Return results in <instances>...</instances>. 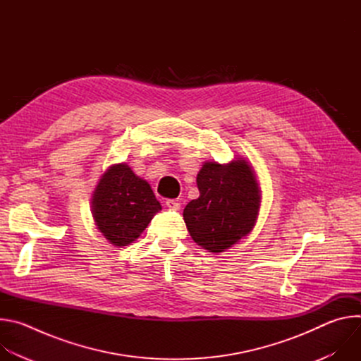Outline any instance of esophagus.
Wrapping results in <instances>:
<instances>
[{"label": "esophagus", "mask_w": 361, "mask_h": 361, "mask_svg": "<svg viewBox=\"0 0 361 361\" xmlns=\"http://www.w3.org/2000/svg\"><path fill=\"white\" fill-rule=\"evenodd\" d=\"M166 205L167 207L170 209V210H180V207H181V204L177 201V200H167L166 201Z\"/></svg>", "instance_id": "34e87169"}]
</instances>
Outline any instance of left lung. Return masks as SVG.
Returning a JSON list of instances; mask_svg holds the SVG:
<instances>
[{
	"instance_id": "left-lung-1",
	"label": "left lung",
	"mask_w": 361,
	"mask_h": 361,
	"mask_svg": "<svg viewBox=\"0 0 361 361\" xmlns=\"http://www.w3.org/2000/svg\"><path fill=\"white\" fill-rule=\"evenodd\" d=\"M198 198L183 217L191 238L210 252H223L247 237L259 217L262 190L243 157L227 164L205 161L197 174Z\"/></svg>"
}]
</instances>
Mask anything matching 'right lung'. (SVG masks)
Returning <instances> with one entry per match:
<instances>
[{
  "label": "right lung",
  "instance_id": "add662e5",
  "mask_svg": "<svg viewBox=\"0 0 361 361\" xmlns=\"http://www.w3.org/2000/svg\"><path fill=\"white\" fill-rule=\"evenodd\" d=\"M160 210L161 204L148 181L134 174L127 163L110 166L91 197L94 223L116 247L135 241Z\"/></svg>",
  "mask_w": 361,
  "mask_h": 361
}]
</instances>
